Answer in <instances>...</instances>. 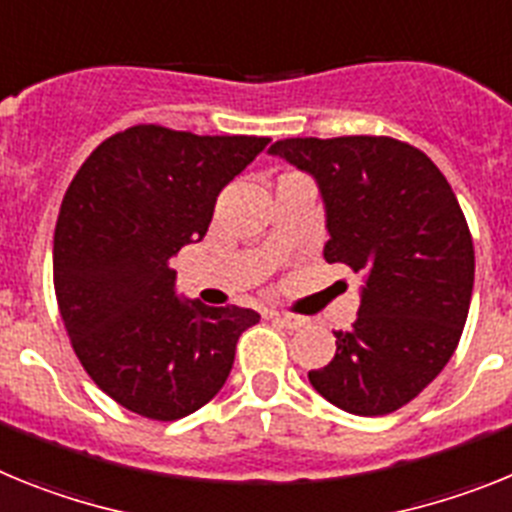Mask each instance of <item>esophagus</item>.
Instances as JSON below:
<instances>
[{
    "label": "esophagus",
    "mask_w": 512,
    "mask_h": 512,
    "mask_svg": "<svg viewBox=\"0 0 512 512\" xmlns=\"http://www.w3.org/2000/svg\"><path fill=\"white\" fill-rule=\"evenodd\" d=\"M270 317H273L275 322H281L283 327H288V330H299V327H304L306 324V317H299V314H288V311H273Z\"/></svg>",
    "instance_id": "esophagus-1"
}]
</instances>
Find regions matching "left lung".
<instances>
[{
	"label": "left lung",
	"mask_w": 512,
	"mask_h": 512,
	"mask_svg": "<svg viewBox=\"0 0 512 512\" xmlns=\"http://www.w3.org/2000/svg\"><path fill=\"white\" fill-rule=\"evenodd\" d=\"M268 151L317 182L324 260L363 275L353 330L335 332V358L309 371L311 386L350 415H389L443 371L466 324L474 244L459 201L420 149L389 136Z\"/></svg>",
	"instance_id": "obj_1"
}]
</instances>
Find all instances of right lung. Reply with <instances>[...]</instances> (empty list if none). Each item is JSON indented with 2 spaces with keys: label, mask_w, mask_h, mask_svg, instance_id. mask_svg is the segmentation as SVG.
Returning a JSON list of instances; mask_svg holds the SVG:
<instances>
[{
  "label": "right lung",
  "mask_w": 512,
  "mask_h": 512,
  "mask_svg": "<svg viewBox=\"0 0 512 512\" xmlns=\"http://www.w3.org/2000/svg\"><path fill=\"white\" fill-rule=\"evenodd\" d=\"M268 144L133 126L71 180L53 234L56 299L84 371L126 410L162 422L201 410L260 322L180 296L170 260L206 237L219 193Z\"/></svg>",
  "instance_id": "add662e5"
}]
</instances>
